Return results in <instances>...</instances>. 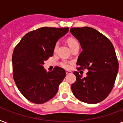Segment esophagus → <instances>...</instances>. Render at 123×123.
<instances>
[{
	"label": "esophagus",
	"instance_id": "1",
	"mask_svg": "<svg viewBox=\"0 0 123 123\" xmlns=\"http://www.w3.org/2000/svg\"><path fill=\"white\" fill-rule=\"evenodd\" d=\"M66 75H69V74H71L72 72L71 71H66Z\"/></svg>",
	"mask_w": 123,
	"mask_h": 123
}]
</instances>
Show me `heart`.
<instances>
[{
    "mask_svg": "<svg viewBox=\"0 0 123 123\" xmlns=\"http://www.w3.org/2000/svg\"><path fill=\"white\" fill-rule=\"evenodd\" d=\"M68 43L69 44L70 48H72L73 46H75L76 44H79L78 41H77V40H75V39H73V38H69V39H68ZM58 44H58V43H57L55 44V46H54V50H55H55H57V48ZM61 66L64 68H65V69H69L70 67H71L69 62H68V61H64L62 62Z\"/></svg>",
    "mask_w": 123,
    "mask_h": 123,
    "instance_id": "obj_1",
    "label": "heart"
}]
</instances>
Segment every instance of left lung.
I'll list each match as a JSON object with an SVG mask.
<instances>
[{
  "label": "left lung",
  "mask_w": 123,
  "mask_h": 123,
  "mask_svg": "<svg viewBox=\"0 0 123 123\" xmlns=\"http://www.w3.org/2000/svg\"><path fill=\"white\" fill-rule=\"evenodd\" d=\"M70 32L83 50L77 60V69H88L86 77L74 71L77 80L71 85V91L81 101L89 104L101 102L112 89L118 72L114 46L106 36L92 28L74 27Z\"/></svg>",
  "instance_id": "left-lung-1"
}]
</instances>
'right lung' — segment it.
Here are the masks:
<instances>
[{"mask_svg":"<svg viewBox=\"0 0 123 123\" xmlns=\"http://www.w3.org/2000/svg\"><path fill=\"white\" fill-rule=\"evenodd\" d=\"M69 28H39L28 32L14 48L12 56L13 79L26 99L36 104L44 103L55 96L66 77L65 70L55 67L51 72L43 68L52 57L58 39Z\"/></svg>","mask_w":123,"mask_h":123,"instance_id":"1","label":"right lung"}]
</instances>
